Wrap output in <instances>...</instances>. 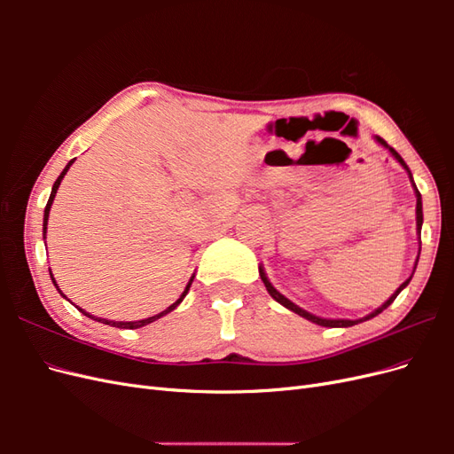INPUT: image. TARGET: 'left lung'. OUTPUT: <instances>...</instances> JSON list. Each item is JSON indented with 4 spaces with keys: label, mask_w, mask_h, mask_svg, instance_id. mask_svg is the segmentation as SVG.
<instances>
[{
    "label": "left lung",
    "mask_w": 454,
    "mask_h": 454,
    "mask_svg": "<svg viewBox=\"0 0 454 454\" xmlns=\"http://www.w3.org/2000/svg\"><path fill=\"white\" fill-rule=\"evenodd\" d=\"M375 140L382 145V147H387L390 153H392V157L402 164V167L407 170V174H409V180H411V184H413V189H415V195H417V232H419V237H420V229H422V197H420V193H419V189H417V185H415V182H413V174H411V170H409V167L405 164V160L400 157V153H397V151L394 149V147H390L387 142H384L382 138H379V136H375ZM417 261H419V257H417ZM417 269V267H415ZM415 272V270H413ZM259 277H261V280H263V284H265V287H267V292L270 294V297L274 299V301H278L280 305H284L286 309H290V310H294L295 314H299V316H303V318H307V320H310V322H314V324H318V325H324V327H350V325H356V324H360V322H365V320H371V318H375L377 314H380L384 309L387 307H390L392 303H394V299L397 297V294H400L403 287L411 282V278H413V274H411V277L397 287V290L394 292V295L387 301V303L384 305H380L377 310H373L371 314H367V316H364V318H360V320H327V318H320V316H314V314H310V312H307V310H303L301 307H297L295 303H292L290 299L287 297H284L277 287H274L270 282H269V278H267V274H265V270L259 267Z\"/></svg>",
    "instance_id": "8db88e82"
}]
</instances>
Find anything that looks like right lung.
I'll list each match as a JSON object with an SVG mask.
<instances>
[{
    "mask_svg": "<svg viewBox=\"0 0 454 454\" xmlns=\"http://www.w3.org/2000/svg\"><path fill=\"white\" fill-rule=\"evenodd\" d=\"M74 160L75 159H72L70 162L66 164V168L62 170V174L59 176V180L54 182V185H52V191H51V197H49V202H47V206H45V215H43V237H45V232H47V222H49V212H51V206H52V200H54V197H57V191H59V187H60V182H62V177L66 176V172H67V168L72 167L74 164ZM49 272H51V269H49ZM51 278H52V284L57 286V280H54V277H52V272H51ZM193 278L195 277H191V280H189V284L185 286V290H184V294L180 295V299L176 301V303H172L167 310H162V312H159V314H155V316H149V318H145V320H136V322H114V320H104V318H94L92 314H89V312H85L83 309H79V312H83L85 316H89V318H92V320H98V322H102V324H107V325H114V327H121V329H138V327H142V325H147V324H151V322H155V320H159L160 316H164V314H168V312H172L177 305L182 303L184 301V297L187 295V292H189V287H191V284H193ZM57 290H59V294L62 295V297H66L62 292H60V287L57 286Z\"/></svg>",
    "mask_w": 454,
    "mask_h": 454,
    "instance_id": "right-lung-1",
    "label": "right lung"
}]
</instances>
